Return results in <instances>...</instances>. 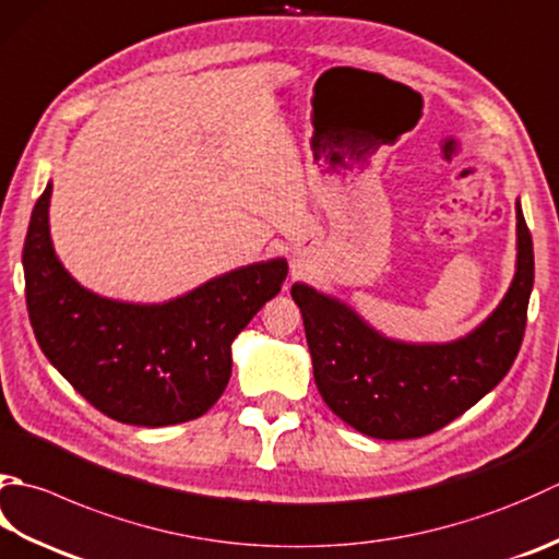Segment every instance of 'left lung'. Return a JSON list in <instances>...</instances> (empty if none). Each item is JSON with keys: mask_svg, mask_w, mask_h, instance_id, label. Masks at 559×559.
<instances>
[{"mask_svg": "<svg viewBox=\"0 0 559 559\" xmlns=\"http://www.w3.org/2000/svg\"><path fill=\"white\" fill-rule=\"evenodd\" d=\"M533 290V239L516 201V271L487 320L453 342H402L336 295L295 281L317 390L338 419L373 439L443 429L495 390L516 358Z\"/></svg>", "mask_w": 559, "mask_h": 559, "instance_id": "left-lung-1", "label": "left lung"}]
</instances>
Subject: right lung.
Segmentation results:
<instances>
[{
  "label": "right lung",
  "mask_w": 559,
  "mask_h": 559,
  "mask_svg": "<svg viewBox=\"0 0 559 559\" xmlns=\"http://www.w3.org/2000/svg\"><path fill=\"white\" fill-rule=\"evenodd\" d=\"M52 183L24 242L33 334L58 373L120 424L199 419L233 373V342L288 276L283 257L239 266L164 302H128L84 288L55 254Z\"/></svg>",
  "instance_id": "1"
}]
</instances>
